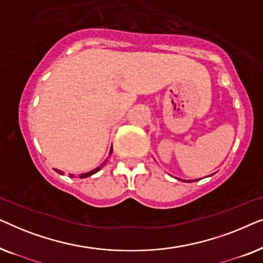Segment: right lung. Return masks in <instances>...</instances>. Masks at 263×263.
Here are the masks:
<instances>
[{"instance_id":"right-lung-1","label":"right lung","mask_w":263,"mask_h":263,"mask_svg":"<svg viewBox=\"0 0 263 263\" xmlns=\"http://www.w3.org/2000/svg\"><path fill=\"white\" fill-rule=\"evenodd\" d=\"M110 153H112V151H110ZM106 164V160L105 161H104V163L102 164V165H100V166L99 167H97V168H95V170H92V171H89V172H87V174H81V175H79V177H80V178H85V177H88V176H91V175H93V174H96V172H98L99 170H100V168H102V166H103V165H105ZM57 172H59V174L60 175H62L63 174V172L62 171H60V170H56ZM69 177H74V175H69Z\"/></svg>"}]
</instances>
